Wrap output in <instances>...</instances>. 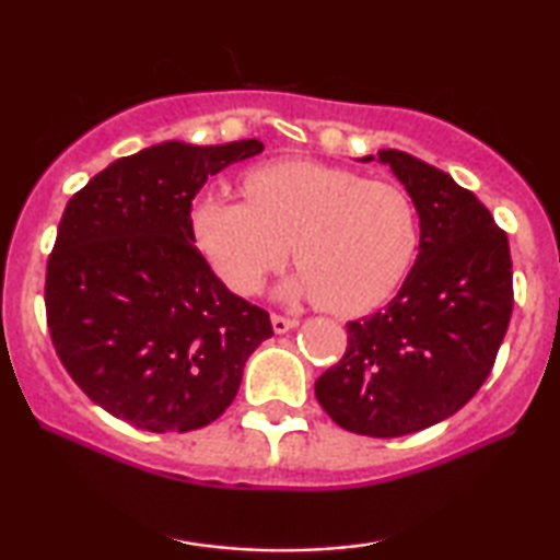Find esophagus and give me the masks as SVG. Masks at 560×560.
<instances>
[{"instance_id":"obj_1","label":"esophagus","mask_w":560,"mask_h":560,"mask_svg":"<svg viewBox=\"0 0 560 560\" xmlns=\"http://www.w3.org/2000/svg\"><path fill=\"white\" fill-rule=\"evenodd\" d=\"M298 324H301V320H298V318H288V316H280V313H275V316H272L275 334H288V331H293V328H298Z\"/></svg>"}]
</instances>
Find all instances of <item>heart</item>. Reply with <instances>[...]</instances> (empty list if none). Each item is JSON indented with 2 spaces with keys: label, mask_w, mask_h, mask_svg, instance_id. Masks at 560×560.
<instances>
[{
  "label": "heart",
  "mask_w": 560,
  "mask_h": 560,
  "mask_svg": "<svg viewBox=\"0 0 560 560\" xmlns=\"http://www.w3.org/2000/svg\"><path fill=\"white\" fill-rule=\"evenodd\" d=\"M244 201L198 198L190 234L234 293H255L290 255L301 265L282 298H316L359 316L385 303L418 255V211L408 190L313 160H278L242 180Z\"/></svg>",
  "instance_id": "b5f03b06"
}]
</instances>
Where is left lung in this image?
<instances>
[{
    "label": "left lung",
    "mask_w": 560,
    "mask_h": 560,
    "mask_svg": "<svg viewBox=\"0 0 560 560\" xmlns=\"http://www.w3.org/2000/svg\"><path fill=\"white\" fill-rule=\"evenodd\" d=\"M377 160L416 203L418 257L385 311L349 320L347 354L316 397L347 431L395 439L451 418L485 385L512 316V259L487 206L448 173L400 150Z\"/></svg>",
    "instance_id": "left-lung-1"
}]
</instances>
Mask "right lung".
I'll list each match as a JSON object with an SVG mask.
<instances>
[{
    "instance_id": "1",
    "label": "right lung",
    "mask_w": 560,
    "mask_h": 560,
    "mask_svg": "<svg viewBox=\"0 0 560 560\" xmlns=\"http://www.w3.org/2000/svg\"><path fill=\"white\" fill-rule=\"evenodd\" d=\"M262 150L160 142L114 160L68 201L45 275L50 339L114 418L152 433L209 425L272 336L267 311L234 295L190 234L209 175Z\"/></svg>"
}]
</instances>
